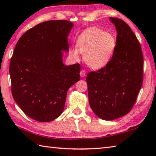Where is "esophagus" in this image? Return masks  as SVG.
Here are the masks:
<instances>
[{
  "label": "esophagus",
  "instance_id": "obj_1",
  "mask_svg": "<svg viewBox=\"0 0 156 156\" xmlns=\"http://www.w3.org/2000/svg\"><path fill=\"white\" fill-rule=\"evenodd\" d=\"M80 74L82 77H84L86 74H87V72H86V70H84V69H82L80 72Z\"/></svg>",
  "mask_w": 156,
  "mask_h": 156
}]
</instances>
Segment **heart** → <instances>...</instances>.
<instances>
[{
  "instance_id": "1",
  "label": "heart",
  "mask_w": 156,
  "mask_h": 156,
  "mask_svg": "<svg viewBox=\"0 0 156 156\" xmlns=\"http://www.w3.org/2000/svg\"><path fill=\"white\" fill-rule=\"evenodd\" d=\"M76 45L77 49H71L69 55L78 60L80 52L89 67L98 69L105 67L111 59L116 48V39L113 35L102 29L90 28L78 36Z\"/></svg>"
}]
</instances>
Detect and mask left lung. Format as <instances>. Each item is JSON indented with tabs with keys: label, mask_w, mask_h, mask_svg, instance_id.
Instances as JSON below:
<instances>
[{
	"label": "left lung",
	"mask_w": 156,
	"mask_h": 156,
	"mask_svg": "<svg viewBox=\"0 0 156 156\" xmlns=\"http://www.w3.org/2000/svg\"><path fill=\"white\" fill-rule=\"evenodd\" d=\"M110 20L117 31L114 54L105 67L89 72L87 77L92 110L107 121L130 112L144 79V56L136 35L122 19Z\"/></svg>",
	"instance_id": "8db88e82"
}]
</instances>
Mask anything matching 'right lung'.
Wrapping results in <instances>:
<instances>
[{"mask_svg": "<svg viewBox=\"0 0 156 156\" xmlns=\"http://www.w3.org/2000/svg\"><path fill=\"white\" fill-rule=\"evenodd\" d=\"M73 23L51 20L29 29L16 43L9 72L13 98L28 117L39 122L58 118L68 89L80 79V66H65Z\"/></svg>", "mask_w": 156, "mask_h": 156, "instance_id": "add662e5", "label": "right lung"}]
</instances>
